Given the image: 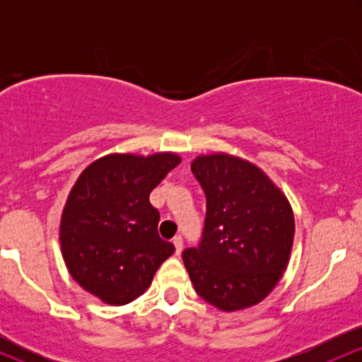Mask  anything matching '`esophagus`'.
<instances>
[{
    "mask_svg": "<svg viewBox=\"0 0 362 362\" xmlns=\"http://www.w3.org/2000/svg\"><path fill=\"white\" fill-rule=\"evenodd\" d=\"M173 245H175V253L180 255L182 248H184V240H182V236H175V238H173Z\"/></svg>",
    "mask_w": 362,
    "mask_h": 362,
    "instance_id": "esophagus-1",
    "label": "esophagus"
}]
</instances>
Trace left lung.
<instances>
[{"label": "left lung", "instance_id": "8db88e82", "mask_svg": "<svg viewBox=\"0 0 362 362\" xmlns=\"http://www.w3.org/2000/svg\"><path fill=\"white\" fill-rule=\"evenodd\" d=\"M190 168L207 207L201 245L182 255L195 291L221 311L259 305L289 264L294 214L288 197L255 163L230 153L199 155Z\"/></svg>", "mask_w": 362, "mask_h": 362}]
</instances>
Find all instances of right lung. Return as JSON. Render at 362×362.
<instances>
[{
  "instance_id": "add662e5",
  "label": "right lung",
  "mask_w": 362,
  "mask_h": 362,
  "mask_svg": "<svg viewBox=\"0 0 362 362\" xmlns=\"http://www.w3.org/2000/svg\"><path fill=\"white\" fill-rule=\"evenodd\" d=\"M182 161L177 153H110L81 172L59 223L61 253L73 279L107 305L122 306L149 288L175 252L158 235L149 192Z\"/></svg>"
}]
</instances>
